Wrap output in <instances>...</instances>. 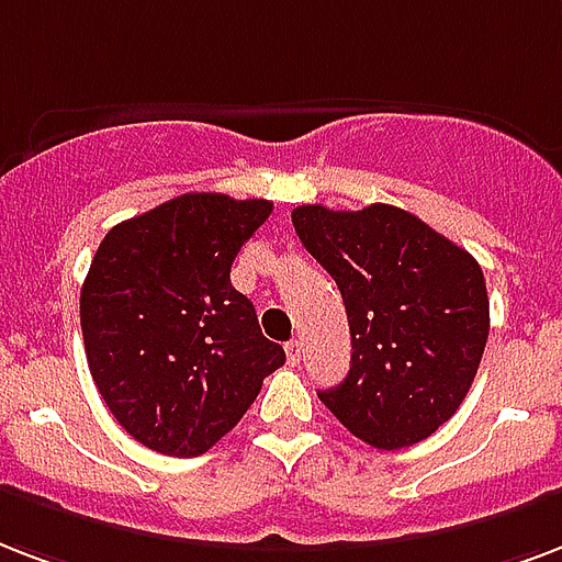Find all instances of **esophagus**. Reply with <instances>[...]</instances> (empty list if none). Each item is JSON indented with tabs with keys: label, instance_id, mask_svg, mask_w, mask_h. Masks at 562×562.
<instances>
[{
	"label": "esophagus",
	"instance_id": "1",
	"mask_svg": "<svg viewBox=\"0 0 562 562\" xmlns=\"http://www.w3.org/2000/svg\"><path fill=\"white\" fill-rule=\"evenodd\" d=\"M285 357H289V366H291V368L300 366V359H303V345H300L297 338H294V341H289V345H285Z\"/></svg>",
	"mask_w": 562,
	"mask_h": 562
}]
</instances>
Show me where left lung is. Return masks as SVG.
<instances>
[{
  "label": "left lung",
  "instance_id": "8db88e82",
  "mask_svg": "<svg viewBox=\"0 0 562 562\" xmlns=\"http://www.w3.org/2000/svg\"><path fill=\"white\" fill-rule=\"evenodd\" d=\"M291 224L348 310L350 371L318 392L324 406L383 451L427 439L460 409L486 348L477 259L397 205H297Z\"/></svg>",
  "mask_w": 562,
  "mask_h": 562
}]
</instances>
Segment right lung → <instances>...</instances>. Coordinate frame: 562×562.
Instances as JSON below:
<instances>
[{
    "label": "right lung",
    "instance_id": "right-lung-1",
    "mask_svg": "<svg viewBox=\"0 0 562 562\" xmlns=\"http://www.w3.org/2000/svg\"><path fill=\"white\" fill-rule=\"evenodd\" d=\"M268 200L182 194L117 224L81 285V336L102 401L132 439L200 457L241 422L285 350L233 289Z\"/></svg>",
    "mask_w": 562,
    "mask_h": 562
}]
</instances>
